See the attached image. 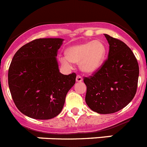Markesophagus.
Segmentation results:
<instances>
[{
    "instance_id": "esophagus-1",
    "label": "esophagus",
    "mask_w": 147,
    "mask_h": 147,
    "mask_svg": "<svg viewBox=\"0 0 147 147\" xmlns=\"http://www.w3.org/2000/svg\"><path fill=\"white\" fill-rule=\"evenodd\" d=\"M82 81H83V78L81 77V75H78L77 76H76V81H77V82H81Z\"/></svg>"
}]
</instances>
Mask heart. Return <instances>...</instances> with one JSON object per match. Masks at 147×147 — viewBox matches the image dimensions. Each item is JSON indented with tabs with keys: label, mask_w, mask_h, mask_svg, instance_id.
Instances as JSON below:
<instances>
[{
	"label": "heart",
	"mask_w": 147,
	"mask_h": 147,
	"mask_svg": "<svg viewBox=\"0 0 147 147\" xmlns=\"http://www.w3.org/2000/svg\"><path fill=\"white\" fill-rule=\"evenodd\" d=\"M107 47L100 40L84 42L69 47L66 56L61 58V62L71 67L72 62L80 64V68L86 73H92L101 67L107 55Z\"/></svg>",
	"instance_id": "heart-1"
}]
</instances>
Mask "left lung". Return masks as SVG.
Here are the masks:
<instances>
[{"label":"left lung","mask_w":147,"mask_h":147,"mask_svg":"<svg viewBox=\"0 0 147 147\" xmlns=\"http://www.w3.org/2000/svg\"><path fill=\"white\" fill-rule=\"evenodd\" d=\"M109 44L108 58L99 69L84 78L86 104L99 114H111L123 109L137 91L139 66L129 47L105 34Z\"/></svg>","instance_id":"left-lung-1"}]
</instances>
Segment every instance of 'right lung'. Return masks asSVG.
Returning <instances> with one entry per match:
<instances>
[{"label": "right lung", "mask_w": 147, "mask_h": 147, "mask_svg": "<svg viewBox=\"0 0 147 147\" xmlns=\"http://www.w3.org/2000/svg\"><path fill=\"white\" fill-rule=\"evenodd\" d=\"M61 38H39L16 52L10 63L8 84L15 106L35 119H51L63 109L66 94L75 84L76 74L59 72L57 52Z\"/></svg>", "instance_id": "obj_1"}]
</instances>
